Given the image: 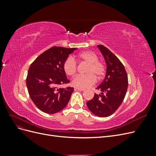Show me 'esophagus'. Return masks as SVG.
Instances as JSON below:
<instances>
[{
	"label": "esophagus",
	"mask_w": 156,
	"mask_h": 156,
	"mask_svg": "<svg viewBox=\"0 0 156 156\" xmlns=\"http://www.w3.org/2000/svg\"><path fill=\"white\" fill-rule=\"evenodd\" d=\"M75 90H79V91H84V89L83 88H75Z\"/></svg>",
	"instance_id": "esophagus-1"
}]
</instances>
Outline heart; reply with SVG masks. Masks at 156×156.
I'll list each match as a JSON object with an SVG mask.
<instances>
[{"mask_svg":"<svg viewBox=\"0 0 156 156\" xmlns=\"http://www.w3.org/2000/svg\"><path fill=\"white\" fill-rule=\"evenodd\" d=\"M77 58L81 62L88 64L86 75H77L72 80V84L76 88H87L94 85L97 78L101 79L105 73V66L98 60V55L91 51H85L79 53ZM64 72L69 76H73L77 72V64L72 57L69 56L63 64Z\"/></svg>","mask_w":156,"mask_h":156,"instance_id":"1","label":"heart"}]
</instances>
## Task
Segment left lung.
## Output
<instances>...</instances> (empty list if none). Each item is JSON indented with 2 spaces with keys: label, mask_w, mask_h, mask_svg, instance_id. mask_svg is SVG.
Segmentation results:
<instances>
[{
  "label": "left lung",
  "mask_w": 156,
  "mask_h": 156,
  "mask_svg": "<svg viewBox=\"0 0 156 156\" xmlns=\"http://www.w3.org/2000/svg\"><path fill=\"white\" fill-rule=\"evenodd\" d=\"M97 46L105 60L107 73L104 80L96 88L100 94L95 93L87 105L93 114L99 117H107L112 115L124 101L128 87V78L120 60L106 47Z\"/></svg>",
  "instance_id": "1"
}]
</instances>
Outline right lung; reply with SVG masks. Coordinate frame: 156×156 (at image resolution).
I'll return each instance as SVG.
<instances>
[{
  "mask_svg": "<svg viewBox=\"0 0 156 156\" xmlns=\"http://www.w3.org/2000/svg\"><path fill=\"white\" fill-rule=\"evenodd\" d=\"M75 48L52 47L35 59L28 71L27 87L32 101L39 109L55 114L67 105L73 88H58L69 82L63 64Z\"/></svg>",
  "mask_w": 156,
  "mask_h": 156,
  "instance_id": "1",
  "label": "right lung"
}]
</instances>
